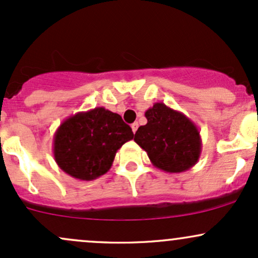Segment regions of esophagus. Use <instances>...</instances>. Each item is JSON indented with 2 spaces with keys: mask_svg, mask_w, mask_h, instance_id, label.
Masks as SVG:
<instances>
[{
  "mask_svg": "<svg viewBox=\"0 0 258 258\" xmlns=\"http://www.w3.org/2000/svg\"><path fill=\"white\" fill-rule=\"evenodd\" d=\"M131 128H132L133 133H136V131H137V130H138V122H133L132 125H131Z\"/></svg>",
  "mask_w": 258,
  "mask_h": 258,
  "instance_id": "esophagus-1",
  "label": "esophagus"
}]
</instances>
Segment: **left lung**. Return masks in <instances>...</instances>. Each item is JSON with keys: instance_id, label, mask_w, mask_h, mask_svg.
I'll use <instances>...</instances> for the list:
<instances>
[{"instance_id": "left-lung-1", "label": "left lung", "mask_w": 258, "mask_h": 258, "mask_svg": "<svg viewBox=\"0 0 258 258\" xmlns=\"http://www.w3.org/2000/svg\"><path fill=\"white\" fill-rule=\"evenodd\" d=\"M146 117L147 125L137 130L135 142L146 150L154 166L168 173H179L197 164L201 137L193 121L161 102L148 109Z\"/></svg>"}]
</instances>
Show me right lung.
Instances as JSON below:
<instances>
[{"instance_id":"right-lung-1","label":"right lung","mask_w":258,"mask_h":258,"mask_svg":"<svg viewBox=\"0 0 258 258\" xmlns=\"http://www.w3.org/2000/svg\"><path fill=\"white\" fill-rule=\"evenodd\" d=\"M133 136L119 114L98 106L60 123L53 138V155L65 173L93 180L110 170L116 152Z\"/></svg>"}]
</instances>
